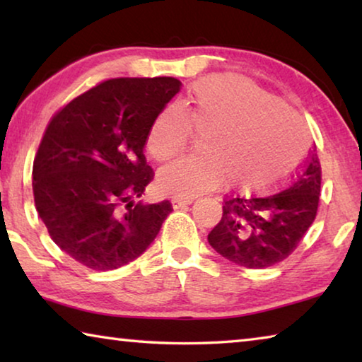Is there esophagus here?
<instances>
[{
    "instance_id": "obj_1",
    "label": "esophagus",
    "mask_w": 362,
    "mask_h": 362,
    "mask_svg": "<svg viewBox=\"0 0 362 362\" xmlns=\"http://www.w3.org/2000/svg\"><path fill=\"white\" fill-rule=\"evenodd\" d=\"M193 198H180V196H175V198L170 199V203H173V207L174 209H179V207H183V206H189L193 203Z\"/></svg>"
}]
</instances>
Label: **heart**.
<instances>
[{"instance_id": "obj_1", "label": "heart", "mask_w": 362, "mask_h": 362, "mask_svg": "<svg viewBox=\"0 0 362 362\" xmlns=\"http://www.w3.org/2000/svg\"><path fill=\"white\" fill-rule=\"evenodd\" d=\"M192 132L204 137L201 158L179 159L159 170L161 193L189 198L222 180L228 188L272 185L297 166L308 145L305 126L291 110L228 76L201 79L180 110H163L146 134V151L166 163L187 148Z\"/></svg>"}]
</instances>
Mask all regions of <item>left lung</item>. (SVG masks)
Wrapping results in <instances>:
<instances>
[{
  "instance_id": "obj_1",
  "label": "left lung",
  "mask_w": 362,
  "mask_h": 362,
  "mask_svg": "<svg viewBox=\"0 0 362 362\" xmlns=\"http://www.w3.org/2000/svg\"><path fill=\"white\" fill-rule=\"evenodd\" d=\"M321 164L316 146L287 187L265 196L225 199L220 222L207 241L226 260L246 268H267L287 259L316 217Z\"/></svg>"
}]
</instances>
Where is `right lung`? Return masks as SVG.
<instances>
[{"label":"right lung","instance_id":"1","mask_svg":"<svg viewBox=\"0 0 362 362\" xmlns=\"http://www.w3.org/2000/svg\"><path fill=\"white\" fill-rule=\"evenodd\" d=\"M179 79L116 78L78 95L49 122L33 163L35 206L52 241L95 272L142 255L173 211L144 204L153 169L144 155Z\"/></svg>","mask_w":362,"mask_h":362}]
</instances>
